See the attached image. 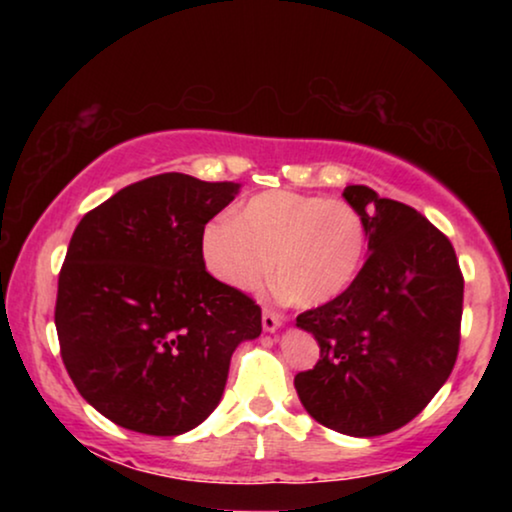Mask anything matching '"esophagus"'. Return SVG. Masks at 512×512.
Returning <instances> with one entry per match:
<instances>
[{
	"mask_svg": "<svg viewBox=\"0 0 512 512\" xmlns=\"http://www.w3.org/2000/svg\"><path fill=\"white\" fill-rule=\"evenodd\" d=\"M282 324H284L282 314L272 312V310H263V331L265 333H275Z\"/></svg>",
	"mask_w": 512,
	"mask_h": 512,
	"instance_id": "esophagus-1",
	"label": "esophagus"
}]
</instances>
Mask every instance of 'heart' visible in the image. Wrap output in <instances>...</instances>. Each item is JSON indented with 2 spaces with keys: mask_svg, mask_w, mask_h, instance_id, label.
<instances>
[{
  "mask_svg": "<svg viewBox=\"0 0 512 512\" xmlns=\"http://www.w3.org/2000/svg\"><path fill=\"white\" fill-rule=\"evenodd\" d=\"M366 247L359 209L296 191L254 195L235 216L209 221L200 237L202 261L219 282L251 291L270 275L272 263L279 293L300 307L342 296L359 277Z\"/></svg>",
  "mask_w": 512,
  "mask_h": 512,
  "instance_id": "b5f03b06",
  "label": "heart"
}]
</instances>
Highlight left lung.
Returning <instances> with one entry per match:
<instances>
[{
	"label": "left lung",
	"instance_id": "left-lung-1",
	"mask_svg": "<svg viewBox=\"0 0 512 512\" xmlns=\"http://www.w3.org/2000/svg\"><path fill=\"white\" fill-rule=\"evenodd\" d=\"M342 195L366 221L368 258L342 296L298 314L319 361L293 384L319 424L373 438L415 419L450 377L464 275L452 242L417 209L368 186Z\"/></svg>",
	"mask_w": 512,
	"mask_h": 512
}]
</instances>
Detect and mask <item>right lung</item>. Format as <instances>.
Returning <instances> with one entry per match:
<instances>
[{
    "label": "right lung",
    "mask_w": 512,
    "mask_h": 512,
    "mask_svg": "<svg viewBox=\"0 0 512 512\" xmlns=\"http://www.w3.org/2000/svg\"><path fill=\"white\" fill-rule=\"evenodd\" d=\"M233 181L165 172L90 209L58 277L55 328L79 394L123 429L179 436L212 415L261 307L205 270L202 230Z\"/></svg>",
    "instance_id": "obj_1"
}]
</instances>
